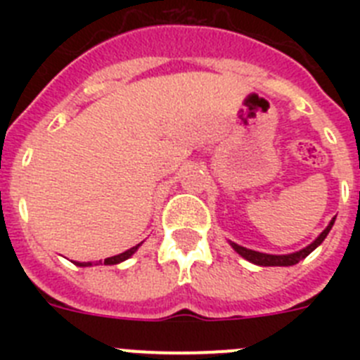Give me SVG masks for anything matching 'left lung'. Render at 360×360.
<instances>
[{
  "mask_svg": "<svg viewBox=\"0 0 360 360\" xmlns=\"http://www.w3.org/2000/svg\"><path fill=\"white\" fill-rule=\"evenodd\" d=\"M333 221H335V218H332V221L328 224V227L324 229L323 232H321L319 236L316 238V240L311 241L308 247H304V249L297 250V252H292V254H265V252H257V250H252V249H247V247H241V245L234 243V241H231V247L234 250H236L238 254H240L241 257H245L247 262L254 263V265H259V266H292L295 265V263H299L301 259H304V257L308 256L310 252H314V250L319 247L321 243L324 241V238L328 236V232L332 231L333 227Z\"/></svg>",
  "mask_w": 360,
  "mask_h": 360,
  "instance_id": "left-lung-1",
  "label": "left lung"
}]
</instances>
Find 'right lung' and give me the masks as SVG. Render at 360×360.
Instances as JSON below:
<instances>
[{
  "label": "right lung",
  "mask_w": 360,
  "mask_h": 360,
  "mask_svg": "<svg viewBox=\"0 0 360 360\" xmlns=\"http://www.w3.org/2000/svg\"><path fill=\"white\" fill-rule=\"evenodd\" d=\"M141 245L142 243L135 245V247H131V249H128V250H126V252H122V254H117V256L106 257V259H104V265H119V263L126 262L128 257H131L133 254H135L136 250H139V247H141ZM73 263H75V265H77V266H91V265H94V263H91V262H73Z\"/></svg>",
  "instance_id": "right-lung-1"
}]
</instances>
